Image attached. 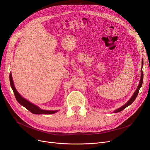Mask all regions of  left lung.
Returning a JSON list of instances; mask_svg holds the SVG:
<instances>
[{"label":"left lung","instance_id":"8db88e82","mask_svg":"<svg viewBox=\"0 0 150 150\" xmlns=\"http://www.w3.org/2000/svg\"><path fill=\"white\" fill-rule=\"evenodd\" d=\"M142 69H141V77H140V80L139 84V86H138L137 88L136 91H135V93H134V94H133V95H132V96L131 97V98L129 100V101H128L126 103H125V105H122V107H121L120 108H118V109L115 110V111L113 112V113H118V112H120L122 111V110H124L125 108H126L127 106L130 105H131V103H132V102H133L135 100V99H136L138 93H139V89H140V88L142 87V86L143 79H144V74H143V71H142L143 65H144V62H143V60H142Z\"/></svg>","mask_w":150,"mask_h":150}]
</instances>
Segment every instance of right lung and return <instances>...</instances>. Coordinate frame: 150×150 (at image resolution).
Listing matches in <instances>:
<instances>
[{
    "mask_svg": "<svg viewBox=\"0 0 150 150\" xmlns=\"http://www.w3.org/2000/svg\"><path fill=\"white\" fill-rule=\"evenodd\" d=\"M10 85L13 91V93L15 96V98L16 100L21 104V105L23 107H24L25 108H27L29 111H30L31 113H34V114H43V115H46V114H53L56 113L58 110H42L41 108L37 107V105H34V104L32 103L28 100L24 99V97H23L20 94L18 93V91H16L15 86H14V83L12 79V75L10 73Z\"/></svg>",
    "mask_w": 150,
    "mask_h": 150,
    "instance_id": "right-lung-1",
    "label": "right lung"
}]
</instances>
